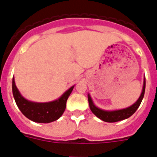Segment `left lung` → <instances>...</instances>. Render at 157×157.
<instances>
[{"mask_svg":"<svg viewBox=\"0 0 157 157\" xmlns=\"http://www.w3.org/2000/svg\"><path fill=\"white\" fill-rule=\"evenodd\" d=\"M145 87H146V81L144 78V82H143V91L141 93L140 97L138 99V101H136L134 104L129 106L128 108H125V109H122V110H101L100 108L97 107L92 101V98L90 97V95H87L88 98V103H89L90 109L92 110V112L94 115L101 119L105 122H109V123H114L117 122V121H120V120H125V119H128L135 113L139 105H140L143 98L144 97V93H145Z\"/></svg>","mask_w":157,"mask_h":157,"instance_id":"left-lung-1","label":"left lung"}]
</instances>
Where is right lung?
<instances>
[{
    "label": "right lung",
    "mask_w": 157,
    "mask_h": 157,
    "mask_svg": "<svg viewBox=\"0 0 157 157\" xmlns=\"http://www.w3.org/2000/svg\"><path fill=\"white\" fill-rule=\"evenodd\" d=\"M73 89L74 86L68 89L59 99L53 101L33 102L22 97L15 85L14 78L12 80V92L18 107L28 119L37 123H51L58 120L65 111L66 101Z\"/></svg>",
    "instance_id": "1"
}]
</instances>
